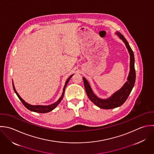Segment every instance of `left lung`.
<instances>
[{
  "instance_id": "obj_1",
  "label": "left lung",
  "mask_w": 154,
  "mask_h": 154,
  "mask_svg": "<svg viewBox=\"0 0 154 154\" xmlns=\"http://www.w3.org/2000/svg\"><path fill=\"white\" fill-rule=\"evenodd\" d=\"M119 38L124 42L130 55V71L128 77V81L125 83L123 87L118 92H115L111 97L107 100H101L98 98L92 92L91 88L85 78H83L85 88L86 94L89 99L96 106L101 109H112L122 106L127 100L130 94L136 81V71L134 68V56L132 49L131 48L128 41L119 32L116 33Z\"/></svg>"
}]
</instances>
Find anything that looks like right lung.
Segmentation results:
<instances>
[{"mask_svg": "<svg viewBox=\"0 0 154 154\" xmlns=\"http://www.w3.org/2000/svg\"><path fill=\"white\" fill-rule=\"evenodd\" d=\"M72 75H71L66 80V83H65V85L64 86V88H63V92H62V96L60 97V98L58 100V101L57 102H56L55 103L53 104H51V105H49V106H32V105H30L29 104H27V103H26L20 97V95L18 94V93L17 92L15 89V87L14 86V84L12 83V85H13V88H14V90L15 92V94H17V97H18V98L20 100V101H21V103H23V104L30 111H32V112H36V113H47V112H49L51 110H53L54 109H55L56 107V106L59 104V103L62 101L63 97V95H64V93H65V88L68 83V82L69 81V79L72 77Z\"/></svg>", "mask_w": 154, "mask_h": 154, "instance_id": "obj_1", "label": "right lung"}]
</instances>
